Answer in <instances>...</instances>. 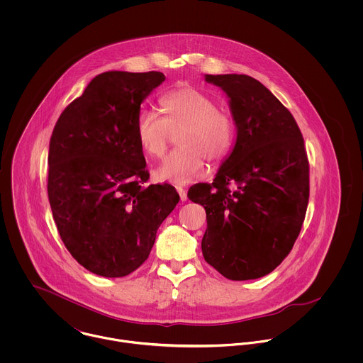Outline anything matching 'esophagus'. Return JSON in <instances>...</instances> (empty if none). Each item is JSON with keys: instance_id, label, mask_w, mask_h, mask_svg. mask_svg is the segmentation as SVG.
<instances>
[{"instance_id": "esophagus-1", "label": "esophagus", "mask_w": 363, "mask_h": 363, "mask_svg": "<svg viewBox=\"0 0 363 363\" xmlns=\"http://www.w3.org/2000/svg\"><path fill=\"white\" fill-rule=\"evenodd\" d=\"M176 190H177V193H179V196H180V200H182V201H186V200H187V193H186V190H184L182 186H176Z\"/></svg>"}]
</instances>
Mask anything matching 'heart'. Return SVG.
Here are the masks:
<instances>
[{
  "mask_svg": "<svg viewBox=\"0 0 363 363\" xmlns=\"http://www.w3.org/2000/svg\"><path fill=\"white\" fill-rule=\"evenodd\" d=\"M163 117L152 110H141L135 118V137L141 150L151 157L164 155L173 133L177 145L156 167L155 179L173 184H187L206 172V159L219 162L229 154L235 140L232 117L216 102L194 88H179L159 99Z\"/></svg>",
  "mask_w": 363,
  "mask_h": 363,
  "instance_id": "obj_1",
  "label": "heart"
}]
</instances>
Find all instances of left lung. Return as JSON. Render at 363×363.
<instances>
[{
	"label": "left lung",
	"instance_id": "left-lung-1",
	"mask_svg": "<svg viewBox=\"0 0 363 363\" xmlns=\"http://www.w3.org/2000/svg\"><path fill=\"white\" fill-rule=\"evenodd\" d=\"M204 79L226 94L236 143L212 184L193 186L187 197L207 212L201 249L208 264L232 281L256 279L289 255L306 215L309 160L302 133L257 79L243 74Z\"/></svg>",
	"mask_w": 363,
	"mask_h": 363
}]
</instances>
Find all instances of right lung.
I'll use <instances>...</instances> for the list:
<instances>
[{
    "instance_id": "1",
    "label": "right lung",
    "mask_w": 363,
    "mask_h": 363,
    "mask_svg": "<svg viewBox=\"0 0 363 363\" xmlns=\"http://www.w3.org/2000/svg\"><path fill=\"white\" fill-rule=\"evenodd\" d=\"M163 81L157 71L99 74L52 130V218L71 256L101 277H125L148 259L157 228L180 200L170 184H147L134 128L141 104Z\"/></svg>"
}]
</instances>
